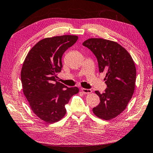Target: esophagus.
<instances>
[{
    "mask_svg": "<svg viewBox=\"0 0 153 153\" xmlns=\"http://www.w3.org/2000/svg\"><path fill=\"white\" fill-rule=\"evenodd\" d=\"M82 91L83 93V94H91L92 92L91 89H85V88H82Z\"/></svg>",
    "mask_w": 153,
    "mask_h": 153,
    "instance_id": "34e87169",
    "label": "esophagus"
}]
</instances>
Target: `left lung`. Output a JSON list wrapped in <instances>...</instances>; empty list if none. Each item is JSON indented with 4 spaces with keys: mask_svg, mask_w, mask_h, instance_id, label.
Wrapping results in <instances>:
<instances>
[{
    "mask_svg": "<svg viewBox=\"0 0 153 153\" xmlns=\"http://www.w3.org/2000/svg\"><path fill=\"white\" fill-rule=\"evenodd\" d=\"M96 57L100 72L106 74L107 88L103 94L95 91L100 103L93 108L99 118L109 120L126 108L135 86L136 68L127 51L117 42L102 38H90L83 43Z\"/></svg>",
    "mask_w": 153,
    "mask_h": 153,
    "instance_id": "8db88e82",
    "label": "left lung"
}]
</instances>
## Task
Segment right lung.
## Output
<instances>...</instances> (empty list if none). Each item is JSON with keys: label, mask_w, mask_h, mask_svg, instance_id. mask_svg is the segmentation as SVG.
<instances>
[{"label": "right lung", "mask_w": 153, "mask_h": 153, "mask_svg": "<svg viewBox=\"0 0 153 153\" xmlns=\"http://www.w3.org/2000/svg\"><path fill=\"white\" fill-rule=\"evenodd\" d=\"M77 39L71 35L44 38L30 50L24 62L21 70L24 94L32 111L46 123L63 118L66 113L65 105L79 91L77 87L68 88L57 81L62 56Z\"/></svg>", "instance_id": "1"}]
</instances>
